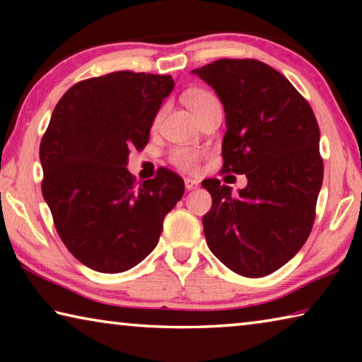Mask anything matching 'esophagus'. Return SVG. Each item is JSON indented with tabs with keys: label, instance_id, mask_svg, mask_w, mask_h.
I'll use <instances>...</instances> for the list:
<instances>
[{
	"label": "esophagus",
	"instance_id": "1",
	"mask_svg": "<svg viewBox=\"0 0 362 362\" xmlns=\"http://www.w3.org/2000/svg\"><path fill=\"white\" fill-rule=\"evenodd\" d=\"M199 187V182L194 180V179H185V188L188 192H192V189H196Z\"/></svg>",
	"mask_w": 362,
	"mask_h": 362
}]
</instances>
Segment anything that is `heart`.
Returning a JSON list of instances; mask_svg holds the SVG:
<instances>
[{"instance_id":"heart-1","label":"heart","mask_w":362,"mask_h":362,"mask_svg":"<svg viewBox=\"0 0 362 362\" xmlns=\"http://www.w3.org/2000/svg\"><path fill=\"white\" fill-rule=\"evenodd\" d=\"M183 100H185V105L192 110L196 118H198L203 112H206L211 105H214V103H218L216 97L203 89L188 90V93L183 95ZM170 161H173L177 168H180L183 170H194L198 168L199 153L193 148H177L173 151V155H170Z\"/></svg>"}]
</instances>
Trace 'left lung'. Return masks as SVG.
<instances>
[{
	"label": "left lung",
	"mask_w": 362,
	"mask_h": 362,
	"mask_svg": "<svg viewBox=\"0 0 362 362\" xmlns=\"http://www.w3.org/2000/svg\"><path fill=\"white\" fill-rule=\"evenodd\" d=\"M192 73L223 105L222 170L247 177L238 196L217 179L203 182L212 196L207 246L231 272L267 276L302 249L313 226L324 174L320 126L289 79L259 60L220 59Z\"/></svg>",
	"instance_id": "left-lung-1"
}]
</instances>
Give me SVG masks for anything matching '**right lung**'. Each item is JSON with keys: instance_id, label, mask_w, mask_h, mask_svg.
Wrapping results in <instances>:
<instances>
[{"instance_id": "1", "label": "right lung", "mask_w": 362, "mask_h": 362, "mask_svg": "<svg viewBox=\"0 0 362 362\" xmlns=\"http://www.w3.org/2000/svg\"><path fill=\"white\" fill-rule=\"evenodd\" d=\"M170 75L115 71L70 88L41 140L42 196L66 249L90 269L122 273L156 247L185 183L161 169L137 187L129 151L148 144Z\"/></svg>"}]
</instances>
